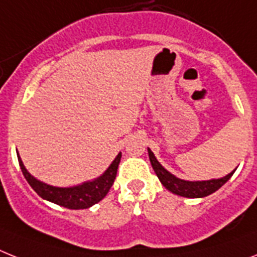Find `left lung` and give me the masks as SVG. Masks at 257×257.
Instances as JSON below:
<instances>
[{"instance_id": "obj_1", "label": "left lung", "mask_w": 257, "mask_h": 257, "mask_svg": "<svg viewBox=\"0 0 257 257\" xmlns=\"http://www.w3.org/2000/svg\"><path fill=\"white\" fill-rule=\"evenodd\" d=\"M148 156H150L152 168H154L155 173L163 185L173 194L186 197V198H202V197H206L211 193L217 192L220 186L224 185L231 179V176L234 175V172L236 171V169H234L227 176L220 177V179H211L206 180V181H188V180L179 179L175 175H172L171 172L167 171L158 162V159L155 158L154 152L150 148H148Z\"/></svg>"}]
</instances>
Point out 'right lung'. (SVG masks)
<instances>
[{"label":"right lung","mask_w":257,"mask_h":257,"mask_svg":"<svg viewBox=\"0 0 257 257\" xmlns=\"http://www.w3.org/2000/svg\"><path fill=\"white\" fill-rule=\"evenodd\" d=\"M17 156H18L19 167L22 169L25 179L27 180L30 186L43 200H47L50 202L56 203L59 206L67 207V209L78 210L88 209V207L93 206V205L99 202L107 194L111 185L114 184V180H115L116 169H118V165H119L122 154L119 152V154L116 155V158L109 165V168L106 169L99 177L92 180V181H85L82 182V184H78V185L68 186V188L48 185L46 182L35 179L25 168V165H23L22 159H21L19 154H17Z\"/></svg>","instance_id":"1"}]
</instances>
